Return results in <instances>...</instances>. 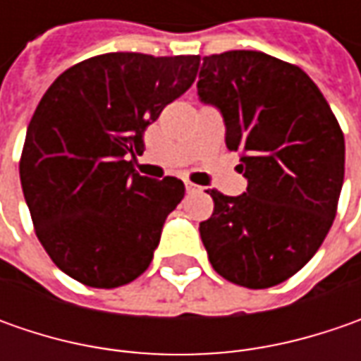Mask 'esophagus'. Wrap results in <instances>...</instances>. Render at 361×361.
<instances>
[{"label": "esophagus", "instance_id": "esophagus-1", "mask_svg": "<svg viewBox=\"0 0 361 361\" xmlns=\"http://www.w3.org/2000/svg\"><path fill=\"white\" fill-rule=\"evenodd\" d=\"M185 187H187L188 192H197V190H201L199 185H195V183H190V180H185Z\"/></svg>", "mask_w": 361, "mask_h": 361}]
</instances>
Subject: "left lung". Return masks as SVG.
Wrapping results in <instances>:
<instances>
[{
  "mask_svg": "<svg viewBox=\"0 0 361 361\" xmlns=\"http://www.w3.org/2000/svg\"><path fill=\"white\" fill-rule=\"evenodd\" d=\"M202 104L225 122L247 190H207L215 211L199 225L213 269L231 283L265 289L295 275L336 219L345 145L324 94L301 68L263 51L204 56Z\"/></svg>",
  "mask_w": 361,
  "mask_h": 361,
  "instance_id": "left-lung-1",
  "label": "left lung"
}]
</instances>
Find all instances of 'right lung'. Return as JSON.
I'll return each mask as SVG.
<instances>
[{
  "label": "right lung",
  "mask_w": 361,
  "mask_h": 361,
  "mask_svg": "<svg viewBox=\"0 0 361 361\" xmlns=\"http://www.w3.org/2000/svg\"><path fill=\"white\" fill-rule=\"evenodd\" d=\"M199 56L112 51L68 68L44 94L20 160L35 235L60 269L112 289L150 265L183 180L140 176L132 160L162 108L190 88Z\"/></svg>",
  "instance_id": "1"
}]
</instances>
